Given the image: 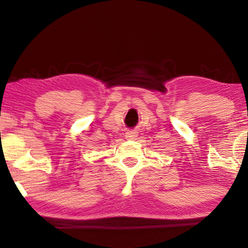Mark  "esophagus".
<instances>
[{
  "label": "esophagus",
  "mask_w": 248,
  "mask_h": 248,
  "mask_svg": "<svg viewBox=\"0 0 248 248\" xmlns=\"http://www.w3.org/2000/svg\"><path fill=\"white\" fill-rule=\"evenodd\" d=\"M138 137V132L135 131H127L126 133H125V138L128 139V140H133Z\"/></svg>",
  "instance_id": "1"
}]
</instances>
